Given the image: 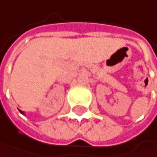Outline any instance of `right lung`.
<instances>
[{
  "mask_svg": "<svg viewBox=\"0 0 157 157\" xmlns=\"http://www.w3.org/2000/svg\"><path fill=\"white\" fill-rule=\"evenodd\" d=\"M19 110V112L21 113V114H23V115H25V112L24 111H22V110H20V109H18Z\"/></svg>",
  "mask_w": 157,
  "mask_h": 157,
  "instance_id": "1",
  "label": "right lung"
}]
</instances>
